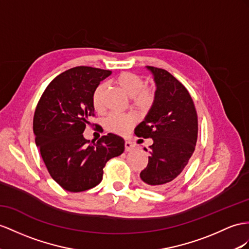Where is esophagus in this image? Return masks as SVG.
<instances>
[{"label": "esophagus", "mask_w": 249, "mask_h": 249, "mask_svg": "<svg viewBox=\"0 0 249 249\" xmlns=\"http://www.w3.org/2000/svg\"><path fill=\"white\" fill-rule=\"evenodd\" d=\"M135 148V144L131 143L130 141H125V150L126 151H131Z\"/></svg>", "instance_id": "esophagus-1"}]
</instances>
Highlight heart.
Listing matches in <instances>:
<instances>
[{"instance_id":"1","label":"heart","mask_w":249,"mask_h":249,"mask_svg":"<svg viewBox=\"0 0 249 249\" xmlns=\"http://www.w3.org/2000/svg\"><path fill=\"white\" fill-rule=\"evenodd\" d=\"M117 86L132 100V105L142 112L149 111L157 100V92L152 87L145 86V81L141 75L125 71L120 73L116 80ZM104 84H100L92 93V105L97 111L104 109L103 92ZM136 123V118L131 114L111 113L105 120V127L108 131L124 135Z\"/></svg>"}]
</instances>
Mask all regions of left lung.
I'll return each mask as SVG.
<instances>
[{"label":"left lung","mask_w":249,"mask_h":249,"mask_svg":"<svg viewBox=\"0 0 249 249\" xmlns=\"http://www.w3.org/2000/svg\"><path fill=\"white\" fill-rule=\"evenodd\" d=\"M147 68L155 75L157 100L135 133L154 140L148 164L140 177L146 187L160 191L170 186L188 164L199 128L196 106L186 87L167 70Z\"/></svg>","instance_id":"obj_1"}]
</instances>
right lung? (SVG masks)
I'll list each match as a JSON object with an SVG mask.
<instances>
[{
  "mask_svg": "<svg viewBox=\"0 0 249 249\" xmlns=\"http://www.w3.org/2000/svg\"><path fill=\"white\" fill-rule=\"evenodd\" d=\"M110 70L78 66L49 83L35 111L34 133L49 175L70 193L90 189L103 179L107 161L124 151V140L113 133L91 144L83 136L94 117L92 93Z\"/></svg>",
  "mask_w": 249,
  "mask_h": 249,
  "instance_id": "right-lung-1",
  "label": "right lung"
}]
</instances>
